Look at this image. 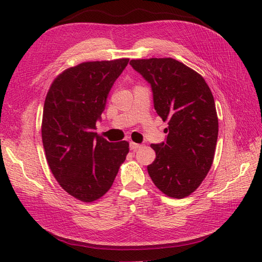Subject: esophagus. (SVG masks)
Returning a JSON list of instances; mask_svg holds the SVG:
<instances>
[{
  "label": "esophagus",
  "mask_w": 262,
  "mask_h": 262,
  "mask_svg": "<svg viewBox=\"0 0 262 262\" xmlns=\"http://www.w3.org/2000/svg\"><path fill=\"white\" fill-rule=\"evenodd\" d=\"M129 147H130V149H133V151H136V149L141 148V147H142V145H141V144H137V143H134V142H130V143H129Z\"/></svg>",
  "instance_id": "34e87169"
}]
</instances>
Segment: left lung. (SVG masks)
<instances>
[{"instance_id":"left-lung-1","label":"left lung","mask_w":262,"mask_h":262,"mask_svg":"<svg viewBox=\"0 0 262 262\" xmlns=\"http://www.w3.org/2000/svg\"><path fill=\"white\" fill-rule=\"evenodd\" d=\"M152 88L154 108L168 120L165 142L151 144L157 153L147 165L154 185L166 196L185 198L207 176L214 161L219 118L204 77L173 58L132 59Z\"/></svg>"}]
</instances>
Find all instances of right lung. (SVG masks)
<instances>
[{
  "mask_svg": "<svg viewBox=\"0 0 262 262\" xmlns=\"http://www.w3.org/2000/svg\"><path fill=\"white\" fill-rule=\"evenodd\" d=\"M128 62L81 63L62 72L47 92L41 121L47 162L59 186L81 202H94L109 190L129 152L128 142L109 143L94 132Z\"/></svg>",
  "mask_w": 262,
  "mask_h": 262,
  "instance_id": "add662e5",
  "label": "right lung"
}]
</instances>
